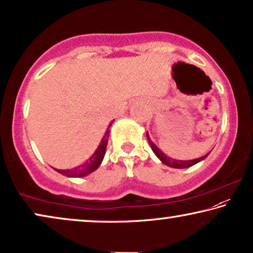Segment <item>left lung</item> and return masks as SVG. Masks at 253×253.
I'll use <instances>...</instances> for the list:
<instances>
[{
    "mask_svg": "<svg viewBox=\"0 0 253 253\" xmlns=\"http://www.w3.org/2000/svg\"><path fill=\"white\" fill-rule=\"evenodd\" d=\"M147 138H148L149 144H150V147L152 149V151H154V154L157 156L159 161H161L163 164H165L166 166L173 167V169H188V167L194 166L195 164L204 161V159L210 155V152H209V154L203 156V157H199V158H196V159H191V161H179V159H173L170 157H167V155L164 154L161 149H159L157 145H156L154 142H152L150 136H149L148 131H147Z\"/></svg>",
    "mask_w": 253,
    "mask_h": 253,
    "instance_id": "8db88e82",
    "label": "left lung"
}]
</instances>
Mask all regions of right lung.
<instances>
[{"instance_id":"right-lung-1","label":"right lung","mask_w":253,"mask_h":253,"mask_svg":"<svg viewBox=\"0 0 253 253\" xmlns=\"http://www.w3.org/2000/svg\"><path fill=\"white\" fill-rule=\"evenodd\" d=\"M112 124H113V120L109 124V126L106 128L104 133V136L102 137L101 142H99V145L95 150L94 155H92L89 159H87V161L81 164V165L73 167V169H54V167H52V169L57 170L58 173L63 174V175L69 176V177H84V176L89 175L90 173L97 169L99 165L102 164L103 159H104L106 145H108V140L110 135V127L112 126Z\"/></svg>"}]
</instances>
